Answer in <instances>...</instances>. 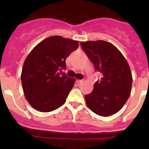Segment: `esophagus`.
<instances>
[{"instance_id": "esophagus-1", "label": "esophagus", "mask_w": 149, "mask_h": 149, "mask_svg": "<svg viewBox=\"0 0 149 149\" xmlns=\"http://www.w3.org/2000/svg\"><path fill=\"white\" fill-rule=\"evenodd\" d=\"M76 82L77 83V84H79V85H80V84H82V83L84 82V81H83L82 80H77V81H76Z\"/></svg>"}]
</instances>
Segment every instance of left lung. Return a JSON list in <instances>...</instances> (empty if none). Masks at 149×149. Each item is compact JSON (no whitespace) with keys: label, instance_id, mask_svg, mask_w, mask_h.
<instances>
[{"label":"left lung","instance_id":"1","mask_svg":"<svg viewBox=\"0 0 149 149\" xmlns=\"http://www.w3.org/2000/svg\"><path fill=\"white\" fill-rule=\"evenodd\" d=\"M81 45L95 71L102 74L93 92L85 96L86 104L98 116L113 115L131 95L133 78L128 63L116 47L105 41L82 42Z\"/></svg>","mask_w":149,"mask_h":149}]
</instances>
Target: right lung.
I'll return each mask as SVG.
<instances>
[{"label":"right lung","mask_w":149,"mask_h":149,"mask_svg":"<svg viewBox=\"0 0 149 149\" xmlns=\"http://www.w3.org/2000/svg\"><path fill=\"white\" fill-rule=\"evenodd\" d=\"M78 41L53 36L36 45L24 60L22 71L24 94L38 111L51 112L65 102L75 79L62 72L65 60L78 48Z\"/></svg>","instance_id":"right-lung-1"}]
</instances>
